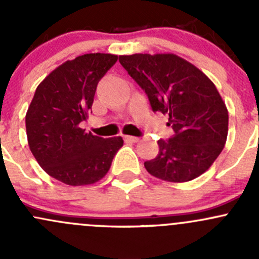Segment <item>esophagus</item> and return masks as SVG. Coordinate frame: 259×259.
<instances>
[{"instance_id": "1", "label": "esophagus", "mask_w": 259, "mask_h": 259, "mask_svg": "<svg viewBox=\"0 0 259 259\" xmlns=\"http://www.w3.org/2000/svg\"><path fill=\"white\" fill-rule=\"evenodd\" d=\"M124 139H125V142H129V143H138V142H139V138L132 137V135H125Z\"/></svg>"}]
</instances>
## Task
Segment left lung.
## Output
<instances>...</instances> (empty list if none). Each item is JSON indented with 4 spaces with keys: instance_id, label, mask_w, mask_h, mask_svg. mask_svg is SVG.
I'll list each match as a JSON object with an SVG mask.
<instances>
[{
    "instance_id": "8db88e82",
    "label": "left lung",
    "mask_w": 259,
    "mask_h": 259,
    "mask_svg": "<svg viewBox=\"0 0 259 259\" xmlns=\"http://www.w3.org/2000/svg\"><path fill=\"white\" fill-rule=\"evenodd\" d=\"M145 91L153 111L169 115L174 135L159 140V154L144 163L151 176L189 182L210 168L228 135V110L209 77L174 54L119 56Z\"/></svg>"
}]
</instances>
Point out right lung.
<instances>
[{"label":"right lung","instance_id":"add662e5","mask_svg":"<svg viewBox=\"0 0 259 259\" xmlns=\"http://www.w3.org/2000/svg\"><path fill=\"white\" fill-rule=\"evenodd\" d=\"M116 55L86 54L50 72L37 86L26 114L31 153L52 178L67 185H89L106 176L124 140L96 137L81 129L101 77Z\"/></svg>","mask_w":259,"mask_h":259}]
</instances>
